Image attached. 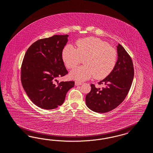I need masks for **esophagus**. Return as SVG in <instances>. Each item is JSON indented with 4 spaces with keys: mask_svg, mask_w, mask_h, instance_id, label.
Instances as JSON below:
<instances>
[{
    "mask_svg": "<svg viewBox=\"0 0 153 153\" xmlns=\"http://www.w3.org/2000/svg\"><path fill=\"white\" fill-rule=\"evenodd\" d=\"M82 83L80 82H78V81H76L75 82V85L76 86H79V85H81Z\"/></svg>",
    "mask_w": 153,
    "mask_h": 153,
    "instance_id": "obj_1",
    "label": "esophagus"
}]
</instances>
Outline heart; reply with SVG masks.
<instances>
[{
	"instance_id": "obj_1",
	"label": "heart",
	"mask_w": 153,
	"mask_h": 153,
	"mask_svg": "<svg viewBox=\"0 0 153 153\" xmlns=\"http://www.w3.org/2000/svg\"><path fill=\"white\" fill-rule=\"evenodd\" d=\"M77 49L71 45L65 46L62 58L66 67L72 69L83 60L84 65L77 67L70 73V77L79 81L91 78L104 79L113 70L117 53L116 49L102 40L90 37L79 40Z\"/></svg>"
}]
</instances>
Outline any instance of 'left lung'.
Here are the masks:
<instances>
[{
	"label": "left lung",
	"mask_w": 153,
	"mask_h": 153,
	"mask_svg": "<svg viewBox=\"0 0 153 153\" xmlns=\"http://www.w3.org/2000/svg\"><path fill=\"white\" fill-rule=\"evenodd\" d=\"M118 59L113 71L100 81L102 88L91 85V91L86 96V104L91 111L102 113L111 111L124 100L132 83L134 69L132 60L124 48L117 46Z\"/></svg>",
	"instance_id": "1"
}]
</instances>
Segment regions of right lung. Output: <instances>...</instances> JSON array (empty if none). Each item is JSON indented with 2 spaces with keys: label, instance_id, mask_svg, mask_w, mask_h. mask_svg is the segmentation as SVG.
Segmentation results:
<instances>
[{
  "label": "right lung",
  "instance_id": "1",
  "mask_svg": "<svg viewBox=\"0 0 153 153\" xmlns=\"http://www.w3.org/2000/svg\"><path fill=\"white\" fill-rule=\"evenodd\" d=\"M68 35H55L40 39L29 47L21 66V82L28 97L37 107L53 109L61 105L74 81L57 79L68 74L62 51Z\"/></svg>",
  "mask_w": 153,
  "mask_h": 153
}]
</instances>
